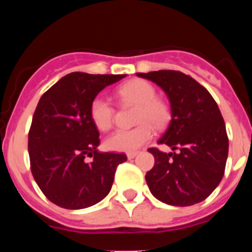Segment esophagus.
I'll list each match as a JSON object with an SVG mask.
<instances>
[{
	"mask_svg": "<svg viewBox=\"0 0 252 252\" xmlns=\"http://www.w3.org/2000/svg\"><path fill=\"white\" fill-rule=\"evenodd\" d=\"M136 155H138V152H128V154H126V157H128V159H131L134 158Z\"/></svg>",
	"mask_w": 252,
	"mask_h": 252,
	"instance_id": "34e87169",
	"label": "esophagus"
}]
</instances>
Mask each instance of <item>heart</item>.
Wrapping results in <instances>:
<instances>
[{"label":"heart","instance_id":"1","mask_svg":"<svg viewBox=\"0 0 252 252\" xmlns=\"http://www.w3.org/2000/svg\"><path fill=\"white\" fill-rule=\"evenodd\" d=\"M126 102L138 105L136 123L133 129H119L106 140V147L117 152H134L154 136V128H163L171 118V111L164 101L157 98L154 85L142 79L128 81L117 90ZM90 118L98 130L111 129L114 121V108L103 96H96L90 103Z\"/></svg>","mask_w":252,"mask_h":252}]
</instances>
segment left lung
Wrapping results in <instances>:
<instances>
[{"mask_svg":"<svg viewBox=\"0 0 252 252\" xmlns=\"http://www.w3.org/2000/svg\"><path fill=\"white\" fill-rule=\"evenodd\" d=\"M166 93L172 119L158 140L173 152L149 149L155 166L146 173L151 194L172 206L204 201L218 187L228 157V136L220 108L195 79L177 70L136 73Z\"/></svg>","mask_w":252,"mask_h":252,"instance_id":"left-lung-1","label":"left lung"}]
</instances>
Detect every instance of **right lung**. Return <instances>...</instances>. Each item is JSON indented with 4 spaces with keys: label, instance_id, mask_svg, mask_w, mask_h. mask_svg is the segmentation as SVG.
<instances>
[{
    "label": "right lung",
    "instance_id": "obj_1",
    "mask_svg": "<svg viewBox=\"0 0 252 252\" xmlns=\"http://www.w3.org/2000/svg\"><path fill=\"white\" fill-rule=\"evenodd\" d=\"M126 74L74 72L41 96L28 139L32 177L45 196L60 207L80 210L111 191L124 154L98 152L100 134L90 118V103L106 86ZM86 157H93L88 162Z\"/></svg>",
    "mask_w": 252,
    "mask_h": 252
}]
</instances>
